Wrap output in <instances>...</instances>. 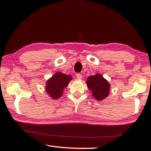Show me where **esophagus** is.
<instances>
[{
	"label": "esophagus",
	"instance_id": "1",
	"mask_svg": "<svg viewBox=\"0 0 151 151\" xmlns=\"http://www.w3.org/2000/svg\"><path fill=\"white\" fill-rule=\"evenodd\" d=\"M76 78H77L78 79H81L82 77H83V76H82V75H81V74H80V73L76 74Z\"/></svg>",
	"mask_w": 151,
	"mask_h": 151
}]
</instances>
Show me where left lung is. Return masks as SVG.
<instances>
[{
  "label": "left lung",
  "instance_id": "1",
  "mask_svg": "<svg viewBox=\"0 0 151 151\" xmlns=\"http://www.w3.org/2000/svg\"><path fill=\"white\" fill-rule=\"evenodd\" d=\"M86 83L88 88L91 90L94 98L96 100H103L109 94V83L99 74L89 76Z\"/></svg>",
  "mask_w": 151,
  "mask_h": 151
}]
</instances>
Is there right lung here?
<instances>
[{
  "label": "right lung",
  "instance_id": "add662e5",
  "mask_svg": "<svg viewBox=\"0 0 151 151\" xmlns=\"http://www.w3.org/2000/svg\"><path fill=\"white\" fill-rule=\"evenodd\" d=\"M71 76L63 73H57L47 82L46 91L50 97L54 99H59L62 96L64 88L68 86Z\"/></svg>",
  "mask_w": 151,
  "mask_h": 151
}]
</instances>
